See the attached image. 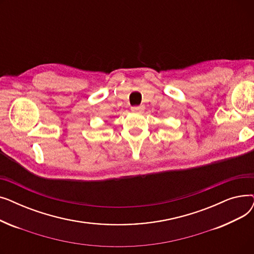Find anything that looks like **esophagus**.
<instances>
[{
  "mask_svg": "<svg viewBox=\"0 0 254 254\" xmlns=\"http://www.w3.org/2000/svg\"><path fill=\"white\" fill-rule=\"evenodd\" d=\"M144 105H140V106H134V107H131V111L132 112H141V111H143L144 110Z\"/></svg>",
  "mask_w": 254,
  "mask_h": 254,
  "instance_id": "esophagus-1",
  "label": "esophagus"
}]
</instances>
